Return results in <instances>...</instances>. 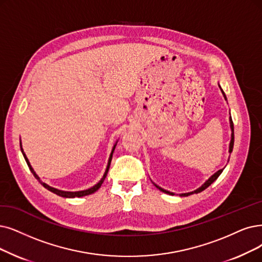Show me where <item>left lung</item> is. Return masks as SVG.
I'll return each mask as SVG.
<instances>
[{
    "label": "left lung",
    "mask_w": 262,
    "mask_h": 262,
    "mask_svg": "<svg viewBox=\"0 0 262 262\" xmlns=\"http://www.w3.org/2000/svg\"><path fill=\"white\" fill-rule=\"evenodd\" d=\"M218 87L221 88V91H222V93H223V96H224L225 100L227 101V97H226L225 92H224V90L222 89V87H221V85H219V83H218ZM229 122H230V128H231V141H230V144H229V154H231V152H232V150H233V144H234V128H233V122H232V118H231V116L229 117ZM229 158H230V156H229ZM229 158H228V161H229ZM224 169H225V167H224ZM224 169L218 170L216 173H214V174L210 177V179H208L207 181H205V183H204V184H202V185H201L200 187H199V188H196L195 190L190 191V192H186V193H180L179 195H180V196H188V195H190V194L199 193V192H201V191L205 190L208 186L212 185V184H213V183L218 179V176L223 173ZM152 184H154L157 188H158V189H159L160 191H162V192H164V193L172 194V195L176 194V193H174V192H171V191H169V190H165V189H163V188H161L160 186H158V185L155 184V183H152Z\"/></svg>",
    "instance_id": "left-lung-1"
}]
</instances>
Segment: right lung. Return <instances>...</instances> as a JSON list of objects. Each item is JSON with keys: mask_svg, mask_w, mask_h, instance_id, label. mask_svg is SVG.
Instances as JSON below:
<instances>
[{"mask_svg": "<svg viewBox=\"0 0 262 262\" xmlns=\"http://www.w3.org/2000/svg\"><path fill=\"white\" fill-rule=\"evenodd\" d=\"M117 143H118V141H116V143H115V144H114V146H113V149H112V152H111V155H110V158H108V161H107V165H106L105 172H104V174H103V176H102V179L100 180V182H99V183H97L95 186H92V187L88 188V189L80 190V191H64V190H60V189H57V188H54V187H51V186L47 185V184H46V183H44V182H41V181H40V179H39V176L35 173V171L33 170L32 165L30 164L29 159L27 158V156H26V154H25V151H24V148H23L21 141H20V148H21V152H23V155H24V157H25L26 162H27V164H28V166H29L30 171L32 172V174L34 175L35 179L40 183V185H43V186L46 188L47 190H49V191H51V192H54V193H56V194H58V195H60V196H63V198H80V196L89 195V194H91V193H93V192H96V191L99 189V188L101 187V185L103 184L104 180H105V177H106V175H107V172H108V170H110V165H111L112 158H113V152H114V150H115V147H116Z\"/></svg>", "mask_w": 262, "mask_h": 262, "instance_id": "add662e5", "label": "right lung"}]
</instances>
